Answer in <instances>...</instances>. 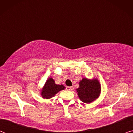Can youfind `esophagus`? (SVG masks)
<instances>
[{"label":"esophagus","instance_id":"obj_1","mask_svg":"<svg viewBox=\"0 0 133 133\" xmlns=\"http://www.w3.org/2000/svg\"><path fill=\"white\" fill-rule=\"evenodd\" d=\"M66 89L67 90H72V87L67 86L66 87Z\"/></svg>","mask_w":133,"mask_h":133}]
</instances>
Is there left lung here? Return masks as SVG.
<instances>
[{
	"label": "left lung",
	"mask_w": 133,
	"mask_h": 133,
	"mask_svg": "<svg viewBox=\"0 0 133 133\" xmlns=\"http://www.w3.org/2000/svg\"><path fill=\"white\" fill-rule=\"evenodd\" d=\"M76 90L83 102L90 103L100 95L101 87L97 80H90L84 78L80 82L79 87Z\"/></svg>",
	"instance_id": "obj_1"
}]
</instances>
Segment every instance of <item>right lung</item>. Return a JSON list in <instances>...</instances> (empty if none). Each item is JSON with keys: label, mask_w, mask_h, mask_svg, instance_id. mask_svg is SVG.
Listing matches in <instances>:
<instances>
[{"label": "right lung", "mask_w": 133, "mask_h": 133, "mask_svg": "<svg viewBox=\"0 0 133 133\" xmlns=\"http://www.w3.org/2000/svg\"><path fill=\"white\" fill-rule=\"evenodd\" d=\"M65 87L63 85L55 84L52 78H49L45 83L42 90V96L44 98H50L53 97L58 91L64 90Z\"/></svg>", "instance_id": "obj_1"}]
</instances>
